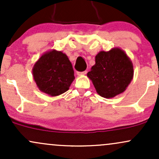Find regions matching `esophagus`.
Returning <instances> with one entry per match:
<instances>
[{"mask_svg":"<svg viewBox=\"0 0 159 159\" xmlns=\"http://www.w3.org/2000/svg\"><path fill=\"white\" fill-rule=\"evenodd\" d=\"M87 73V71H84V72H77L78 75H84Z\"/></svg>","mask_w":159,"mask_h":159,"instance_id":"1","label":"esophagus"}]
</instances>
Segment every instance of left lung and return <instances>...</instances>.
I'll use <instances>...</instances> for the list:
<instances>
[{
	"instance_id": "8db88e82",
	"label": "left lung",
	"mask_w": 159,
	"mask_h": 159,
	"mask_svg": "<svg viewBox=\"0 0 159 159\" xmlns=\"http://www.w3.org/2000/svg\"><path fill=\"white\" fill-rule=\"evenodd\" d=\"M132 61L120 48L100 52L96 56L87 76L93 81L96 92L105 98H112L124 92L132 80Z\"/></svg>"
}]
</instances>
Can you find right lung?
I'll use <instances>...</instances> for the list:
<instances>
[{
	"label": "right lung",
	"instance_id": "add662e5",
	"mask_svg": "<svg viewBox=\"0 0 159 159\" xmlns=\"http://www.w3.org/2000/svg\"><path fill=\"white\" fill-rule=\"evenodd\" d=\"M33 75L39 90L52 96L68 90L75 78L69 58L63 52L55 50L45 53L38 60Z\"/></svg>",
	"mask_w": 159,
	"mask_h": 159
}]
</instances>
